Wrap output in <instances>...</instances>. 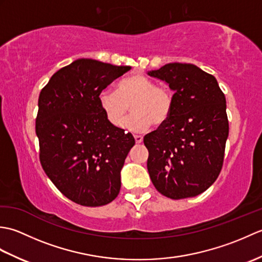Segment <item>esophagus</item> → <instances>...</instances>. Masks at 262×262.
<instances>
[{"label":"esophagus","instance_id":"esophagus-1","mask_svg":"<svg viewBox=\"0 0 262 262\" xmlns=\"http://www.w3.org/2000/svg\"><path fill=\"white\" fill-rule=\"evenodd\" d=\"M134 138H135V142L137 144H141L143 142V137L140 136V135H134Z\"/></svg>","mask_w":262,"mask_h":262}]
</instances>
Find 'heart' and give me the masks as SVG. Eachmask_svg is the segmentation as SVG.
Returning <instances> with one entry per match:
<instances>
[{
    "label": "heart",
    "instance_id": "b5f03b06",
    "mask_svg": "<svg viewBox=\"0 0 262 262\" xmlns=\"http://www.w3.org/2000/svg\"><path fill=\"white\" fill-rule=\"evenodd\" d=\"M98 100L105 119L116 128L124 126L130 107L134 114L127 127L135 132L146 130L152 124L157 127L164 125L173 109L170 88L141 73L121 79L116 84V91L102 90Z\"/></svg>",
    "mask_w": 262,
    "mask_h": 262
}]
</instances>
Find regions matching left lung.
Instances as JSON below:
<instances>
[{"mask_svg":"<svg viewBox=\"0 0 262 262\" xmlns=\"http://www.w3.org/2000/svg\"><path fill=\"white\" fill-rule=\"evenodd\" d=\"M148 75L174 91L169 120L144 136L149 177L165 197H194L213 185L223 166L229 136L225 96L213 75L192 64H165Z\"/></svg>","mask_w":262,"mask_h":262,"instance_id":"8db88e82","label":"left lung"}]
</instances>
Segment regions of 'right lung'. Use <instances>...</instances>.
Masks as SVG:
<instances>
[{"instance_id":"right-lung-1","label":"right lung","mask_w":262,"mask_h":262,"mask_svg":"<svg viewBox=\"0 0 262 262\" xmlns=\"http://www.w3.org/2000/svg\"><path fill=\"white\" fill-rule=\"evenodd\" d=\"M130 69L77 59L57 71L39 94V160L58 190L79 205H107L120 191V171L135 140L109 124L98 97Z\"/></svg>"}]
</instances>
